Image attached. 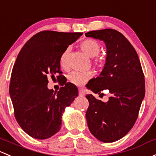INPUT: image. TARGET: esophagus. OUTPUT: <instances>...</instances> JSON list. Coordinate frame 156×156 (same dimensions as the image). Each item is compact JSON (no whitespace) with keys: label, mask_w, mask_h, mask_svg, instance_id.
Segmentation results:
<instances>
[{"label":"esophagus","mask_w":156,"mask_h":156,"mask_svg":"<svg viewBox=\"0 0 156 156\" xmlns=\"http://www.w3.org/2000/svg\"><path fill=\"white\" fill-rule=\"evenodd\" d=\"M78 94H79V96H85V92L83 91V90L79 89V90H78Z\"/></svg>","instance_id":"esophagus-1"}]
</instances>
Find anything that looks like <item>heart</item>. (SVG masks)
I'll return each instance as SVG.
<instances>
[{"instance_id": "1", "label": "heart", "mask_w": 156, "mask_h": 156, "mask_svg": "<svg viewBox=\"0 0 156 156\" xmlns=\"http://www.w3.org/2000/svg\"><path fill=\"white\" fill-rule=\"evenodd\" d=\"M80 48L87 56L94 57L99 55L101 51V45L96 40L91 39H86L81 41ZM71 51V47L67 46L62 52L60 57V64L63 68H66L68 64V59ZM93 63L97 67H101L104 65V61L101 59H95ZM93 77L91 71H73L68 75V79L70 83L77 87H81L85 84Z\"/></svg>"}]
</instances>
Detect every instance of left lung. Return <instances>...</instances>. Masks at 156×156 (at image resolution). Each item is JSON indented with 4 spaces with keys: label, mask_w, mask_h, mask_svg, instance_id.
I'll return each instance as SVG.
<instances>
[{
    "label": "left lung",
    "mask_w": 156,
    "mask_h": 156,
    "mask_svg": "<svg viewBox=\"0 0 156 156\" xmlns=\"http://www.w3.org/2000/svg\"><path fill=\"white\" fill-rule=\"evenodd\" d=\"M85 36L103 40L107 47L104 69L87 87L100 97L104 90L111 95L107 102L87 95L88 128L98 140L111 143L124 137L137 120L145 95L144 75L135 49L120 32L104 29Z\"/></svg>",
    "instance_id": "1"
}]
</instances>
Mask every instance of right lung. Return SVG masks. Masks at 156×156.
Returning <instances> with one entry per match:
<instances>
[{"label": "right lung", "mask_w": 156, "mask_h": 156, "mask_svg": "<svg viewBox=\"0 0 156 156\" xmlns=\"http://www.w3.org/2000/svg\"><path fill=\"white\" fill-rule=\"evenodd\" d=\"M82 33L43 30L24 44L13 66L9 95L14 115L20 127L30 137L44 140L61 128V116L78 96V88L66 83L60 71V57ZM57 77L63 86L59 91L48 89V77Z\"/></svg>", "instance_id": "1"}]
</instances>
